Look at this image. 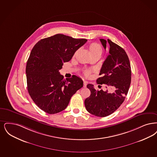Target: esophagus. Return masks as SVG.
<instances>
[{
    "instance_id": "obj_1",
    "label": "esophagus",
    "mask_w": 157,
    "mask_h": 157,
    "mask_svg": "<svg viewBox=\"0 0 157 157\" xmlns=\"http://www.w3.org/2000/svg\"><path fill=\"white\" fill-rule=\"evenodd\" d=\"M86 85H87V82L83 81V87H84V88L86 87Z\"/></svg>"
}]
</instances>
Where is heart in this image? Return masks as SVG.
<instances>
[{
    "label": "heart",
    "mask_w": 157,
    "mask_h": 157,
    "mask_svg": "<svg viewBox=\"0 0 157 157\" xmlns=\"http://www.w3.org/2000/svg\"><path fill=\"white\" fill-rule=\"evenodd\" d=\"M89 51L90 54H94V53H101V48L100 45H99L97 43H92L89 45ZM85 75L88 76L90 75V70H86L84 72Z\"/></svg>",
    "instance_id": "obj_1"
}]
</instances>
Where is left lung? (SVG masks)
Masks as SVG:
<instances>
[{"instance_id": "1", "label": "left lung", "mask_w": 157, "mask_h": 157, "mask_svg": "<svg viewBox=\"0 0 157 157\" xmlns=\"http://www.w3.org/2000/svg\"><path fill=\"white\" fill-rule=\"evenodd\" d=\"M100 41L105 49L109 43L110 54L102 65L99 74L101 76L96 82L115 90L113 93H109L107 90H96L94 85L88 84L91 94L85 99V106L89 113L102 117L115 112L124 101L131 83L132 71L128 57L123 48L109 39Z\"/></svg>"}]
</instances>
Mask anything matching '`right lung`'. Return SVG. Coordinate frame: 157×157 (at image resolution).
Here are the masks:
<instances>
[{
    "instance_id": "right-lung-1",
    "label": "right lung",
    "mask_w": 157,
    "mask_h": 157,
    "mask_svg": "<svg viewBox=\"0 0 157 157\" xmlns=\"http://www.w3.org/2000/svg\"><path fill=\"white\" fill-rule=\"evenodd\" d=\"M87 41L61 34L40 40L33 48L26 65L27 89L32 100L46 113L63 110L71 97L83 87L76 75L63 79L59 70Z\"/></svg>"
}]
</instances>
